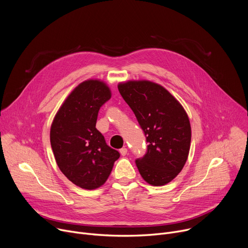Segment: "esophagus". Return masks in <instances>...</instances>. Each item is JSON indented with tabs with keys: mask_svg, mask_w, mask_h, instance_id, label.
<instances>
[{
	"mask_svg": "<svg viewBox=\"0 0 248 248\" xmlns=\"http://www.w3.org/2000/svg\"><path fill=\"white\" fill-rule=\"evenodd\" d=\"M120 153L122 154V156H125L127 154V149L125 147H123L122 149H120Z\"/></svg>",
	"mask_w": 248,
	"mask_h": 248,
	"instance_id": "obj_1",
	"label": "esophagus"
}]
</instances>
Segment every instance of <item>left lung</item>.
<instances>
[{
  "instance_id": "1",
  "label": "left lung",
  "mask_w": 248,
  "mask_h": 248,
  "mask_svg": "<svg viewBox=\"0 0 248 248\" xmlns=\"http://www.w3.org/2000/svg\"><path fill=\"white\" fill-rule=\"evenodd\" d=\"M118 88L148 142L145 156L136 160L141 176L153 186L169 184L183 170L190 149L186 110L165 87L149 80L120 82Z\"/></svg>"
}]
</instances>
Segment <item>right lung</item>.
Segmentation results:
<instances>
[{
  "label": "right lung",
  "mask_w": 248,
  "mask_h": 248,
  "mask_svg": "<svg viewBox=\"0 0 248 248\" xmlns=\"http://www.w3.org/2000/svg\"><path fill=\"white\" fill-rule=\"evenodd\" d=\"M111 96L106 82L85 80L65 98L51 124L50 141L57 165L70 182L83 189L102 186L120 157L96 128L101 106Z\"/></svg>",
  "instance_id": "1"
}]
</instances>
